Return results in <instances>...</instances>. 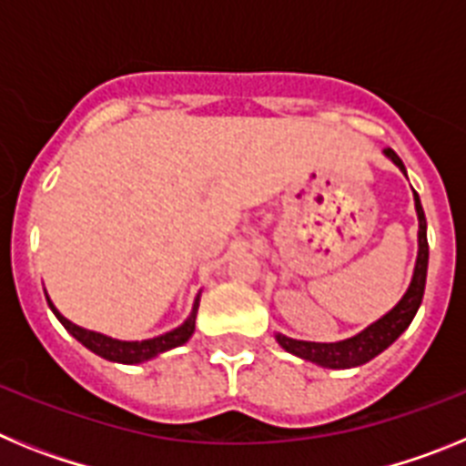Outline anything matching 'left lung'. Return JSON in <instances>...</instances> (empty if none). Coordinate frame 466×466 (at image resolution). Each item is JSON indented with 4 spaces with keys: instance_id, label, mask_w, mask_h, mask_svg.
Returning a JSON list of instances; mask_svg holds the SVG:
<instances>
[{
    "instance_id": "8db88e82",
    "label": "left lung",
    "mask_w": 466,
    "mask_h": 466,
    "mask_svg": "<svg viewBox=\"0 0 466 466\" xmlns=\"http://www.w3.org/2000/svg\"><path fill=\"white\" fill-rule=\"evenodd\" d=\"M382 154L392 160L394 166L406 175L401 158L394 154L392 149H385ZM415 212H418V258H415L413 278H410L409 289L401 296L397 306L390 312L376 319L373 324L364 329V331L355 333L345 340H336V343H310V340H296L282 333H275V340L282 345L287 352L300 357V360L312 361L324 369H355V366L371 361L378 357L382 350H387L394 340L401 336L409 324L413 322L415 312H418L422 296H425V282H427V263H430V245H427V219L425 209L420 205L418 193L413 191Z\"/></svg>"
}]
</instances>
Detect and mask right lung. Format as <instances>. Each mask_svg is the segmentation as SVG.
<instances>
[{
	"label": "right lung",
	"mask_w": 466,
	"mask_h": 466,
	"mask_svg": "<svg viewBox=\"0 0 466 466\" xmlns=\"http://www.w3.org/2000/svg\"><path fill=\"white\" fill-rule=\"evenodd\" d=\"M48 308L53 310V315L60 319L65 329L72 333L74 339L79 340L81 345L95 352L97 357L102 360H109V361H118V364H142V361H149L154 357L163 355L167 350L172 348H179V345L187 343L188 339L193 336L196 331V315H198V303H200V294L196 296L193 300V310L191 315L184 319V324H179L177 329L172 331L163 333V336H156V339H147V340H118V339H111V336H105V333H97V331H90V329L79 327V324L69 322L67 317L60 315L56 306H53V300L48 299Z\"/></svg>",
	"instance_id": "right-lung-1"
}]
</instances>
